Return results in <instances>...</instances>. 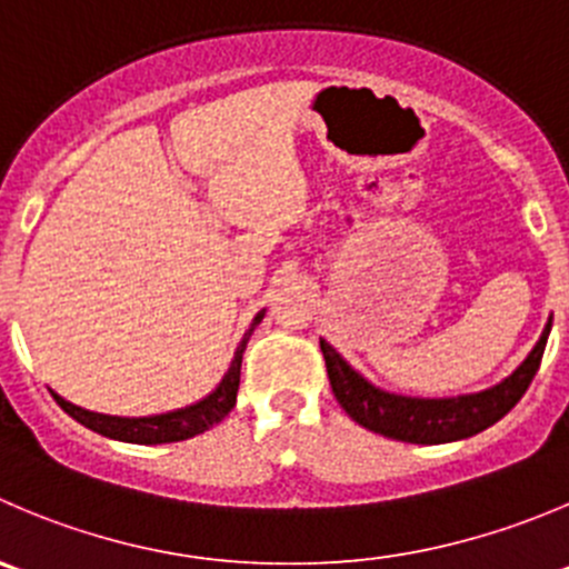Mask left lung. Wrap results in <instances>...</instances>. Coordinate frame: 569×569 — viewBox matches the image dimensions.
I'll return each mask as SVG.
<instances>
[{"mask_svg":"<svg viewBox=\"0 0 569 569\" xmlns=\"http://www.w3.org/2000/svg\"><path fill=\"white\" fill-rule=\"evenodd\" d=\"M548 333L550 322L545 325L537 347L528 352L526 361L498 386L478 391V395L445 397V400H419V397H400L375 389L328 341L319 339V347H322L325 367H328L330 389H333L339 406L350 413V419L363 425L367 431L397 439V442L442 445L487 431L489 425L498 422L517 406L542 363Z\"/></svg>","mask_w":569,"mask_h":569,"instance_id":"1","label":"left lung"}]
</instances>
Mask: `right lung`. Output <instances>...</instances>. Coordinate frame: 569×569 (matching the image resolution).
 I'll return each mask as SVG.
<instances>
[{"label":"right lung","mask_w":569,"mask_h":569,"mask_svg":"<svg viewBox=\"0 0 569 569\" xmlns=\"http://www.w3.org/2000/svg\"><path fill=\"white\" fill-rule=\"evenodd\" d=\"M263 319V311L252 319L250 330L241 339L239 350H236L233 363H230L228 375L222 378L219 389L213 395H208L206 400L194 402L189 408H180V411L158 413V417H108V413H93L86 408H77L71 402H66L63 397L54 395L58 406L63 408L69 417H74L77 422L91 428V431L102 433V437L119 439V442H132V445H163V442H183V439L197 437V433L208 431L213 425L222 422L230 413V408L236 406V391H239V378H241V356L247 350V341H250L256 325Z\"/></svg>","instance_id":"obj_1"}]
</instances>
